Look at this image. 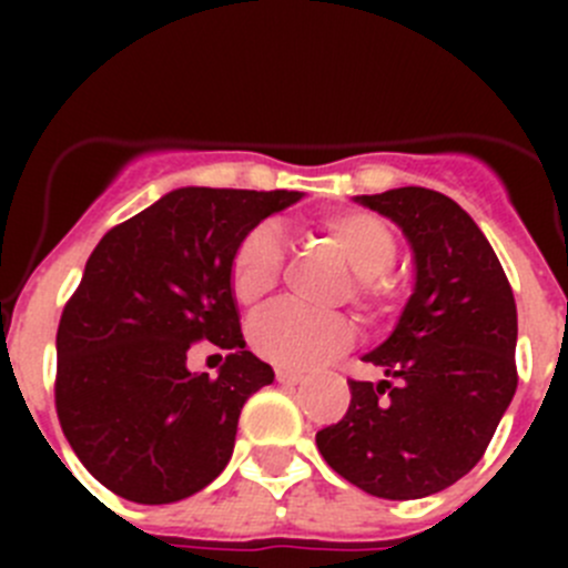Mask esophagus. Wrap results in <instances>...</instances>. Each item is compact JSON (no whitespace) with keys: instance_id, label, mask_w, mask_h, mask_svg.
<instances>
[{"instance_id":"1","label":"esophagus","mask_w":568,"mask_h":568,"mask_svg":"<svg viewBox=\"0 0 568 568\" xmlns=\"http://www.w3.org/2000/svg\"><path fill=\"white\" fill-rule=\"evenodd\" d=\"M305 379L302 374H296V371H288V368H277V382L280 385H300V382Z\"/></svg>"}]
</instances>
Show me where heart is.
<instances>
[{
  "mask_svg": "<svg viewBox=\"0 0 568 568\" xmlns=\"http://www.w3.org/2000/svg\"><path fill=\"white\" fill-rule=\"evenodd\" d=\"M307 231L329 244L352 266L346 296L363 316L390 313L400 296L398 277L390 272L398 255L393 227L363 209L326 211L307 222ZM285 252L274 227L255 225L244 233L227 257V285L239 305L252 307L266 300L280 283ZM352 343V324L332 313H311L291 302L268 307L250 324V346L268 363L288 371H311Z\"/></svg>",
  "mask_w": 568,
  "mask_h": 568,
  "instance_id": "1",
  "label": "heart"
}]
</instances>
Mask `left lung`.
I'll return each mask as SVG.
<instances>
[{"label": "left lung", "instance_id": "8db88e82", "mask_svg": "<svg viewBox=\"0 0 568 568\" xmlns=\"http://www.w3.org/2000/svg\"><path fill=\"white\" fill-rule=\"evenodd\" d=\"M412 242L415 294L398 326L365 363L379 385L348 379L346 415L321 428L324 462L385 500L448 489L489 448L517 393V302L473 216L423 186L357 197Z\"/></svg>", "mask_w": 568, "mask_h": 568}]
</instances>
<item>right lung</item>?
<instances>
[{
	"label": "right lung",
	"instance_id": "1",
	"mask_svg": "<svg viewBox=\"0 0 568 568\" xmlns=\"http://www.w3.org/2000/svg\"><path fill=\"white\" fill-rule=\"evenodd\" d=\"M300 197L175 189L90 252L57 326L54 406L73 454L109 491L164 506L225 469L244 400L274 379L244 348L227 257ZM203 339L229 352L216 381L185 368Z\"/></svg>",
	"mask_w": 568,
	"mask_h": 568
}]
</instances>
